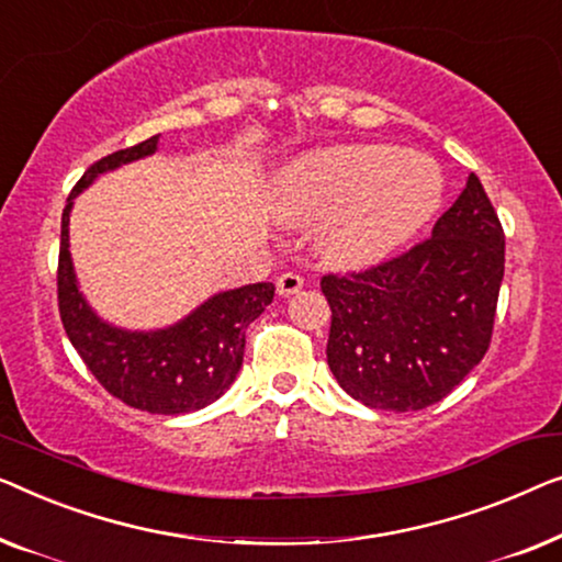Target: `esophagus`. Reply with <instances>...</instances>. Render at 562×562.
I'll return each mask as SVG.
<instances>
[{"mask_svg":"<svg viewBox=\"0 0 562 562\" xmlns=\"http://www.w3.org/2000/svg\"><path fill=\"white\" fill-rule=\"evenodd\" d=\"M303 284H305V280L300 278V274H295V272H284V274H280V278H278V292H280L282 297L295 295L297 290H303Z\"/></svg>","mask_w":562,"mask_h":562,"instance_id":"34e87169","label":"esophagus"}]
</instances>
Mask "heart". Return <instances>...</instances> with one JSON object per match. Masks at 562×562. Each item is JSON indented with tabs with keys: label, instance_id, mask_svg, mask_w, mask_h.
Returning a JSON list of instances; mask_svg holds the SVG:
<instances>
[{
	"label": "heart",
	"instance_id": "1",
	"mask_svg": "<svg viewBox=\"0 0 562 562\" xmlns=\"http://www.w3.org/2000/svg\"><path fill=\"white\" fill-rule=\"evenodd\" d=\"M440 201L438 162L390 145H338L300 157L274 193L282 221L321 224V255L338 267L390 257L436 216Z\"/></svg>",
	"mask_w": 562,
	"mask_h": 562
}]
</instances>
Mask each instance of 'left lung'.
I'll list each match as a JSON object with an SVG mask.
<instances>
[{
    "mask_svg": "<svg viewBox=\"0 0 562 562\" xmlns=\"http://www.w3.org/2000/svg\"><path fill=\"white\" fill-rule=\"evenodd\" d=\"M502 278L504 228L471 172L428 239L369 270L321 280L336 382L374 409L436 405L484 359Z\"/></svg>",
    "mask_w": 562,
    "mask_h": 562,
    "instance_id": "left-lung-1",
    "label": "left lung"
}]
</instances>
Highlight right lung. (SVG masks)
Segmentation results:
<instances>
[{"label": "right lung", "instance_id": "add662e5", "mask_svg": "<svg viewBox=\"0 0 562 562\" xmlns=\"http://www.w3.org/2000/svg\"><path fill=\"white\" fill-rule=\"evenodd\" d=\"M157 137L120 149L93 162L70 191L60 218L58 311L63 328L86 367L109 394L153 415H183L218 400L239 374L244 330L272 303L274 284L257 282L218 292L176 326L124 330L91 311L78 290L68 251V221L74 199L101 172L153 155Z\"/></svg>", "mask_w": 562, "mask_h": 562}]
</instances>
